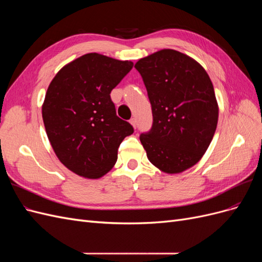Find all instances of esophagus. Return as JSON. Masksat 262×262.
<instances>
[{
  "mask_svg": "<svg viewBox=\"0 0 262 262\" xmlns=\"http://www.w3.org/2000/svg\"><path fill=\"white\" fill-rule=\"evenodd\" d=\"M130 123L134 126V128H137V119L136 118H131L130 119Z\"/></svg>",
  "mask_w": 262,
  "mask_h": 262,
  "instance_id": "34e87169",
  "label": "esophagus"
}]
</instances>
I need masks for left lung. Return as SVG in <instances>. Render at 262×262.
I'll return each mask as SVG.
<instances>
[{
	"mask_svg": "<svg viewBox=\"0 0 262 262\" xmlns=\"http://www.w3.org/2000/svg\"><path fill=\"white\" fill-rule=\"evenodd\" d=\"M134 68L152 106V128L140 136L148 161L168 173L190 168L208 149L217 125L219 107L208 73L171 49L141 59Z\"/></svg>",
	"mask_w": 262,
	"mask_h": 262,
	"instance_id": "1",
	"label": "left lung"
}]
</instances>
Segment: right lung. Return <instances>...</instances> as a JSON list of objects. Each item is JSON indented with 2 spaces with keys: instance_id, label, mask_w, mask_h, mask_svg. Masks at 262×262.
I'll list each match as a JSON object with an SVG mask.
<instances>
[{
  "instance_id": "add662e5",
  "label": "right lung",
  "mask_w": 262,
  "mask_h": 262,
  "mask_svg": "<svg viewBox=\"0 0 262 262\" xmlns=\"http://www.w3.org/2000/svg\"><path fill=\"white\" fill-rule=\"evenodd\" d=\"M133 68L87 53L62 68L47 91L42 119L55 155L77 175L96 179L114 167L133 126L116 114L110 93Z\"/></svg>"
}]
</instances>
